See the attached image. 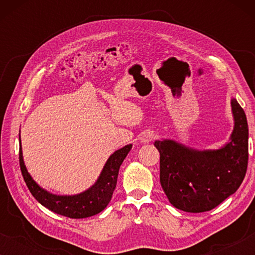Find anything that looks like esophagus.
Returning a JSON list of instances; mask_svg holds the SVG:
<instances>
[{
  "label": "esophagus",
  "instance_id": "esophagus-1",
  "mask_svg": "<svg viewBox=\"0 0 255 255\" xmlns=\"http://www.w3.org/2000/svg\"><path fill=\"white\" fill-rule=\"evenodd\" d=\"M156 138V133L154 131H149V130H147V131H144L142 132V133L140 134V141L141 142H149V141H152L153 139H155Z\"/></svg>",
  "mask_w": 255,
  "mask_h": 255
}]
</instances>
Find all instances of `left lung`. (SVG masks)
<instances>
[{"label": "left lung", "instance_id": "1", "mask_svg": "<svg viewBox=\"0 0 255 255\" xmlns=\"http://www.w3.org/2000/svg\"><path fill=\"white\" fill-rule=\"evenodd\" d=\"M231 108L235 127L229 141L217 149L201 151L173 139L155 140L160 183L176 209L210 211L242 184L249 161V125L236 99H231Z\"/></svg>", "mask_w": 255, "mask_h": 255}]
</instances>
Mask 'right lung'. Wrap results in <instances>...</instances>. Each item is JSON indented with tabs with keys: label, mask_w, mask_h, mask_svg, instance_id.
I'll use <instances>...</instances> for the list:
<instances>
[{
	"label": "right lung",
	"mask_w": 255,
	"mask_h": 255,
	"mask_svg": "<svg viewBox=\"0 0 255 255\" xmlns=\"http://www.w3.org/2000/svg\"><path fill=\"white\" fill-rule=\"evenodd\" d=\"M131 148L132 144H128L115 151L107 160L96 182L87 190L76 195H55L43 189L27 172L23 160L22 145L19 146V165L24 181H25L30 193L41 205L55 214L65 216V217L87 218L97 215L109 204L117 184L120 167L124 159L127 158L128 153L131 151Z\"/></svg>",
	"instance_id": "1"
}]
</instances>
